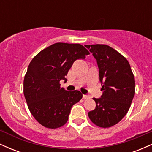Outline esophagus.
<instances>
[{
	"label": "esophagus",
	"mask_w": 152,
	"mask_h": 152,
	"mask_svg": "<svg viewBox=\"0 0 152 152\" xmlns=\"http://www.w3.org/2000/svg\"><path fill=\"white\" fill-rule=\"evenodd\" d=\"M83 99H89L90 96H88V95H85V94H83Z\"/></svg>",
	"instance_id": "esophagus-1"
}]
</instances>
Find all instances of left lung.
<instances>
[{"instance_id": "obj_1", "label": "left lung", "mask_w": 152, "mask_h": 152, "mask_svg": "<svg viewBox=\"0 0 152 152\" xmlns=\"http://www.w3.org/2000/svg\"><path fill=\"white\" fill-rule=\"evenodd\" d=\"M96 60L103 91L101 98L93 99L96 108L88 113L94 124L109 128L124 117L135 94V80L129 63L107 45H86Z\"/></svg>"}]
</instances>
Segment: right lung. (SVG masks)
I'll return each instance as SVG.
<instances>
[{"label":"right lung","mask_w":152,"mask_h":152,"mask_svg":"<svg viewBox=\"0 0 152 152\" xmlns=\"http://www.w3.org/2000/svg\"><path fill=\"white\" fill-rule=\"evenodd\" d=\"M88 54L78 43H56L32 59L24 77L23 94L31 114L42 126L56 129L67 122L73 105L83 95L61 88L60 81H67L65 76L74 62Z\"/></svg>","instance_id":"obj_1"}]
</instances>
